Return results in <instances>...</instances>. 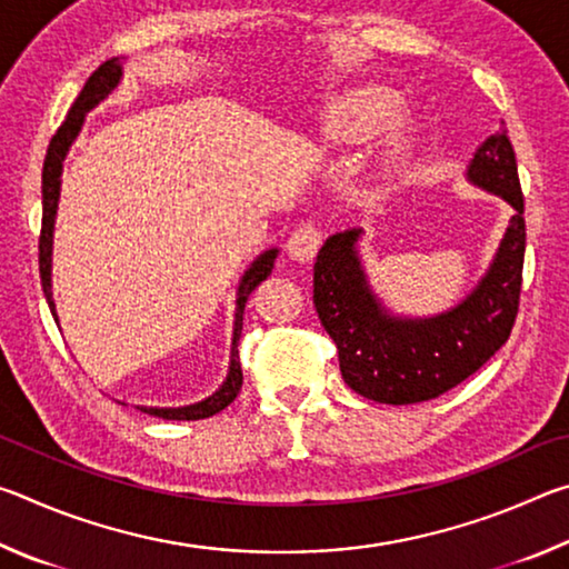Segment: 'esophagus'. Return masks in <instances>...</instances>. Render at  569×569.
I'll use <instances>...</instances> for the list:
<instances>
[{"instance_id":"esophagus-1","label":"esophagus","mask_w":569,"mask_h":569,"mask_svg":"<svg viewBox=\"0 0 569 569\" xmlns=\"http://www.w3.org/2000/svg\"><path fill=\"white\" fill-rule=\"evenodd\" d=\"M319 248H321V228L316 223L298 226L286 243L288 256H291L298 263L311 261V258L319 253Z\"/></svg>"}]
</instances>
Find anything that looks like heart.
Instances as JSON below:
<instances>
[{"instance_id": "1", "label": "heart", "mask_w": 569, "mask_h": 569, "mask_svg": "<svg viewBox=\"0 0 569 569\" xmlns=\"http://www.w3.org/2000/svg\"><path fill=\"white\" fill-rule=\"evenodd\" d=\"M399 108V94L387 88H353L329 102L321 114L319 132L331 146H356L383 128ZM403 146V130L393 128L389 134V152Z\"/></svg>"}]
</instances>
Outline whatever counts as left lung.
<instances>
[{"label": "left lung", "instance_id": "left-lung-1", "mask_svg": "<svg viewBox=\"0 0 569 569\" xmlns=\"http://www.w3.org/2000/svg\"><path fill=\"white\" fill-rule=\"evenodd\" d=\"M467 178L515 208L492 266L465 301L431 319L391 316L369 288L356 253L361 230L326 240L313 266V303L339 349L341 377L379 403L437 399L469 379L512 333L522 291L525 196L507 130L475 152Z\"/></svg>", "mask_w": 569, "mask_h": 569}]
</instances>
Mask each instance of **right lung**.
Wrapping results in <instances>:
<instances>
[{
	"mask_svg": "<svg viewBox=\"0 0 569 569\" xmlns=\"http://www.w3.org/2000/svg\"><path fill=\"white\" fill-rule=\"evenodd\" d=\"M122 77V64L120 57H112V60L102 62L98 70L90 74V80L84 82L82 92L77 94L74 104L67 112L64 122L60 124V130L54 132V138L50 140V148H47V158H44V168H42V233H40V278H42V291L47 296V303H50V311L57 321L54 313V301H52V233H54V216H57V200H60V178H62V162L67 150L74 142L77 134L82 130L84 114H88L94 104L102 102L108 94L118 88ZM278 250L271 248L266 250L250 263L248 271L243 273L238 283V298H236V323H233V349H230V369L228 377L223 381L213 397H208L206 401L190 403V407H178V409H156V407H140V411L152 413V417L160 419H170V421H196V419H206L213 417V413L223 411L230 401L238 397L240 387H243V371H240V361H238V339L240 331H243V311H246V301L248 296L256 291V286H261L268 276L273 271Z\"/></svg>",
	"mask_w": 569,
	"mask_h": 569,
	"instance_id": "1",
	"label": "right lung"
}]
</instances>
